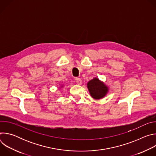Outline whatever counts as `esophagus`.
Returning <instances> with one entry per match:
<instances>
[{
    "instance_id": "34e87169",
    "label": "esophagus",
    "mask_w": 156,
    "mask_h": 156,
    "mask_svg": "<svg viewBox=\"0 0 156 156\" xmlns=\"http://www.w3.org/2000/svg\"><path fill=\"white\" fill-rule=\"evenodd\" d=\"M75 81L76 82V83H77L78 84L81 85V84H82V80H81L80 78H76L75 79Z\"/></svg>"
}]
</instances>
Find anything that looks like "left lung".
<instances>
[{
    "label": "left lung",
    "mask_w": 156,
    "mask_h": 156,
    "mask_svg": "<svg viewBox=\"0 0 156 156\" xmlns=\"http://www.w3.org/2000/svg\"><path fill=\"white\" fill-rule=\"evenodd\" d=\"M87 87L90 95L94 99L104 98L108 92V87L96 77L88 81Z\"/></svg>",
    "instance_id": "obj_1"
}]
</instances>
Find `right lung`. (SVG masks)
<instances>
[{
    "mask_svg": "<svg viewBox=\"0 0 156 156\" xmlns=\"http://www.w3.org/2000/svg\"><path fill=\"white\" fill-rule=\"evenodd\" d=\"M63 86H62H62H60V87H63Z\"/></svg>",
    "mask_w": 156,
    "mask_h": 156,
    "instance_id": "right-lung-1",
    "label": "right lung"
}]
</instances>
